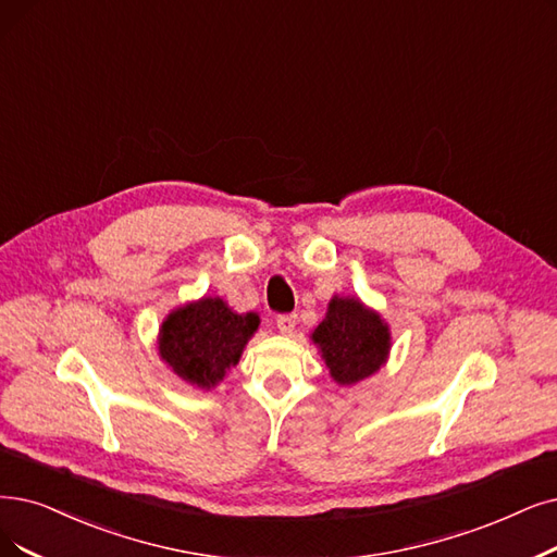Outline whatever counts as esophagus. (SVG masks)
<instances>
[{"label":"esophagus","instance_id":"1","mask_svg":"<svg viewBox=\"0 0 557 557\" xmlns=\"http://www.w3.org/2000/svg\"><path fill=\"white\" fill-rule=\"evenodd\" d=\"M276 326L283 333V336H293L295 326H297V315H278Z\"/></svg>","mask_w":557,"mask_h":557}]
</instances>
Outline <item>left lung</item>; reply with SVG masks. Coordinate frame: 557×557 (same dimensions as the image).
I'll return each instance as SVG.
<instances>
[{
    "label": "left lung",
    "mask_w": 557,
    "mask_h": 557,
    "mask_svg": "<svg viewBox=\"0 0 557 557\" xmlns=\"http://www.w3.org/2000/svg\"><path fill=\"white\" fill-rule=\"evenodd\" d=\"M322 361L338 386H354L386 366L391 354L388 322L359 297L333 295L324 320L310 333Z\"/></svg>",
    "instance_id": "left-lung-1"
}]
</instances>
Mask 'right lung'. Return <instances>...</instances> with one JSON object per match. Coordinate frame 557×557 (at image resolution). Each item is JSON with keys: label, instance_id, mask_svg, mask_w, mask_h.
Instances as JSON below:
<instances>
[{"label": "right lung", "instance_id": "obj_1", "mask_svg": "<svg viewBox=\"0 0 557 557\" xmlns=\"http://www.w3.org/2000/svg\"><path fill=\"white\" fill-rule=\"evenodd\" d=\"M260 326L258 313H235L221 297H201L173 308L158 336L162 361L194 388L212 391Z\"/></svg>", "mask_w": 557, "mask_h": 557}]
</instances>
